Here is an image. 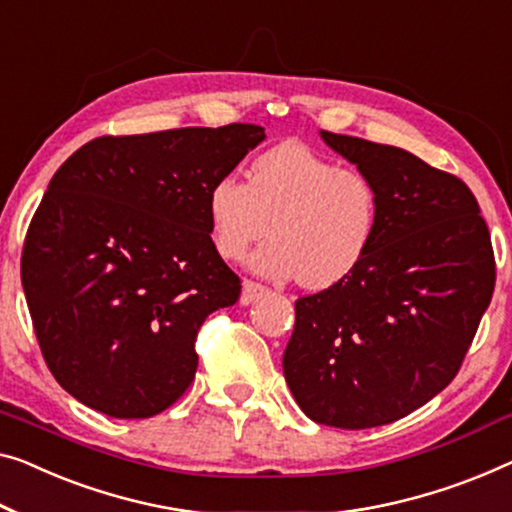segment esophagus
<instances>
[{"mask_svg": "<svg viewBox=\"0 0 512 512\" xmlns=\"http://www.w3.org/2000/svg\"><path fill=\"white\" fill-rule=\"evenodd\" d=\"M264 294H266V287L257 285V282H253V280H243V292H241L239 303L241 305H250L253 301H257L259 296H264Z\"/></svg>", "mask_w": 512, "mask_h": 512, "instance_id": "obj_1", "label": "esophagus"}]
</instances>
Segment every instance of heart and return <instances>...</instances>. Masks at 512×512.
I'll list each match as a JSON object with an SVG mask.
<instances>
[{"label":"heart","mask_w":512,"mask_h":512,"mask_svg":"<svg viewBox=\"0 0 512 512\" xmlns=\"http://www.w3.org/2000/svg\"><path fill=\"white\" fill-rule=\"evenodd\" d=\"M211 241L236 262L273 234L250 259L266 278H296L303 289L340 285L363 264L379 220L372 181L340 167L303 142H280L259 154L248 181L220 177L207 193Z\"/></svg>","instance_id":"obj_1"}]
</instances>
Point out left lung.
I'll return each instance as SVG.
<instances>
[{
	"label": "left lung",
	"instance_id": "1",
	"mask_svg": "<svg viewBox=\"0 0 512 512\" xmlns=\"http://www.w3.org/2000/svg\"><path fill=\"white\" fill-rule=\"evenodd\" d=\"M319 135L372 181L379 220L352 276L296 301L282 370L305 416L363 430L451 384L492 301L494 253L467 183L391 144Z\"/></svg>",
	"mask_w": 512,
	"mask_h": 512
}]
</instances>
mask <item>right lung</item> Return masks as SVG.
Listing matches in <instances>:
<instances>
[{"instance_id":"1","label":"right lung","mask_w":512,"mask_h":512,"mask_svg":"<svg viewBox=\"0 0 512 512\" xmlns=\"http://www.w3.org/2000/svg\"><path fill=\"white\" fill-rule=\"evenodd\" d=\"M264 137L255 124L98 137L55 172L20 273L45 363L75 400L149 418L190 386L197 329L241 294L207 193Z\"/></svg>"}]
</instances>
